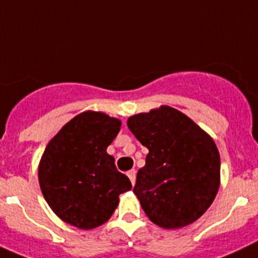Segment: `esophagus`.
Instances as JSON below:
<instances>
[{
    "instance_id": "1",
    "label": "esophagus",
    "mask_w": 258,
    "mask_h": 258,
    "mask_svg": "<svg viewBox=\"0 0 258 258\" xmlns=\"http://www.w3.org/2000/svg\"><path fill=\"white\" fill-rule=\"evenodd\" d=\"M136 174H137V172L134 169H132L127 172V177H129V179H131V182L133 186H134V183H136Z\"/></svg>"
}]
</instances>
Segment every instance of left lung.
<instances>
[{
	"label": "left lung",
	"mask_w": 258,
	"mask_h": 258,
	"mask_svg": "<svg viewBox=\"0 0 258 258\" xmlns=\"http://www.w3.org/2000/svg\"><path fill=\"white\" fill-rule=\"evenodd\" d=\"M127 127L149 149L133 190L146 216L164 229L195 222L220 188V152L213 138L169 106L131 116Z\"/></svg>",
	"instance_id": "8db88e82"
}]
</instances>
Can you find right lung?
Returning <instances> with one entry per match:
<instances>
[{"label": "right lung", "mask_w": 258, "mask_h": 258, "mask_svg": "<svg viewBox=\"0 0 258 258\" xmlns=\"http://www.w3.org/2000/svg\"><path fill=\"white\" fill-rule=\"evenodd\" d=\"M121 121L97 111L75 116L47 143L38 182L51 211L72 226L92 230L109 220L118 195L132 188L107 154Z\"/></svg>", "instance_id": "obj_1"}]
</instances>
